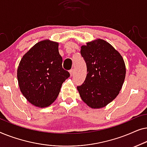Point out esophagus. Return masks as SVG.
<instances>
[{
  "label": "esophagus",
  "mask_w": 147,
  "mask_h": 147,
  "mask_svg": "<svg viewBox=\"0 0 147 147\" xmlns=\"http://www.w3.org/2000/svg\"><path fill=\"white\" fill-rule=\"evenodd\" d=\"M74 69H71V70H69V74L71 76H72L74 75Z\"/></svg>",
  "instance_id": "34e87169"
}]
</instances>
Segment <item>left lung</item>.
<instances>
[{"label":"left lung","mask_w":147,"mask_h":147,"mask_svg":"<svg viewBox=\"0 0 147 147\" xmlns=\"http://www.w3.org/2000/svg\"><path fill=\"white\" fill-rule=\"evenodd\" d=\"M87 76L77 89L82 100L92 108H103L115 99L124 84L126 66L119 52L101 39L81 47Z\"/></svg>","instance_id":"obj_1"}]
</instances>
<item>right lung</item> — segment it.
Listing matches in <instances>:
<instances>
[{"label": "right lung", "instance_id": "obj_1", "mask_svg": "<svg viewBox=\"0 0 147 147\" xmlns=\"http://www.w3.org/2000/svg\"><path fill=\"white\" fill-rule=\"evenodd\" d=\"M59 43L43 40L23 56L17 69L21 93L33 106L45 108L59 95L62 84L69 73L62 67Z\"/></svg>", "mask_w": 147, "mask_h": 147}]
</instances>
